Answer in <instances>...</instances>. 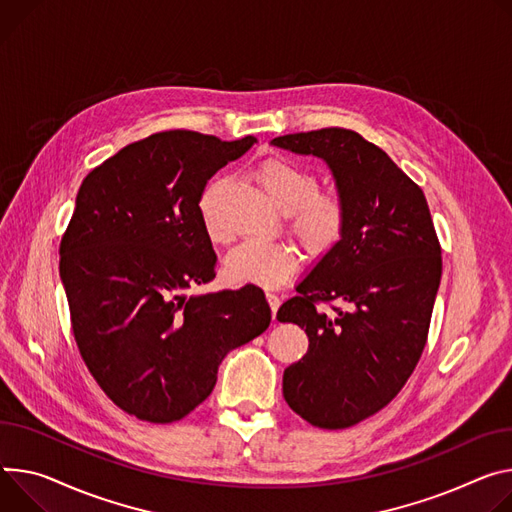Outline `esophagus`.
Segmentation results:
<instances>
[{"mask_svg": "<svg viewBox=\"0 0 512 512\" xmlns=\"http://www.w3.org/2000/svg\"><path fill=\"white\" fill-rule=\"evenodd\" d=\"M267 302H269V308H271V316L275 318L277 308H280V298H277L275 294H267Z\"/></svg>", "mask_w": 512, "mask_h": 512, "instance_id": "34e87169", "label": "esophagus"}]
</instances>
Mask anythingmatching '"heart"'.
<instances>
[{
  "mask_svg": "<svg viewBox=\"0 0 512 512\" xmlns=\"http://www.w3.org/2000/svg\"><path fill=\"white\" fill-rule=\"evenodd\" d=\"M255 177L267 198L284 212H290L292 235L312 257L331 253L343 239L347 206L337 192H320L318 177L296 161L271 155L265 157ZM220 179H212L200 196V214L212 241H224V232L214 222V204ZM300 251L282 243H243L226 257L224 271L230 282L275 290L284 286L300 269Z\"/></svg>",
  "mask_w": 512,
  "mask_h": 512,
  "instance_id": "1",
  "label": "heart"
}]
</instances>
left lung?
I'll list each match as a JSON object with an SVG mask.
<instances>
[{"instance_id":"8db88e82","label":"left lung","mask_w":512,"mask_h":512,"mask_svg":"<svg viewBox=\"0 0 512 512\" xmlns=\"http://www.w3.org/2000/svg\"><path fill=\"white\" fill-rule=\"evenodd\" d=\"M273 145L327 161L347 206L341 243L277 310V320L296 322L310 341L284 371L288 406L318 429H347L388 406L421 359L441 245L423 190L359 132L320 128ZM324 303L331 315L317 308Z\"/></svg>"}]
</instances>
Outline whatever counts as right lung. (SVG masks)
<instances>
[{"label":"right lung","instance_id":"obj_1","mask_svg":"<svg viewBox=\"0 0 512 512\" xmlns=\"http://www.w3.org/2000/svg\"><path fill=\"white\" fill-rule=\"evenodd\" d=\"M253 143L157 132L89 171L77 192L59 247L71 331L104 394L141 421L188 416L224 355L269 327L257 286L185 294L216 277L202 190Z\"/></svg>","mask_w":512,"mask_h":512}]
</instances>
